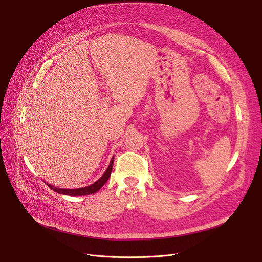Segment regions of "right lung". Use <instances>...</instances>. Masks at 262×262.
<instances>
[{
  "label": "right lung",
  "instance_id": "add662e5",
  "mask_svg": "<svg viewBox=\"0 0 262 262\" xmlns=\"http://www.w3.org/2000/svg\"><path fill=\"white\" fill-rule=\"evenodd\" d=\"M113 164H114V158L112 159L109 163V167L107 168L106 172L103 174V176L100 178L99 181H96L95 183H93L92 185L88 186V187H84V188H78V189H60V188H56L53 187L49 184H47L53 191L57 192L59 194H64V195H71V196H78V195H89V194H93L95 193L96 191H99L104 185L105 183L108 181V178L112 174L113 171Z\"/></svg>",
  "mask_w": 262,
  "mask_h": 262
}]
</instances>
